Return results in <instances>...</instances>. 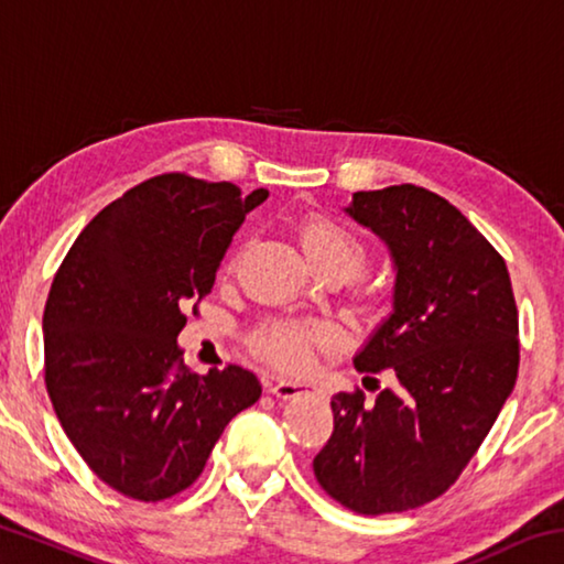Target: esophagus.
<instances>
[{
    "label": "esophagus",
    "instance_id": "1",
    "mask_svg": "<svg viewBox=\"0 0 564 564\" xmlns=\"http://www.w3.org/2000/svg\"><path fill=\"white\" fill-rule=\"evenodd\" d=\"M316 386L311 383H301V380H291V378H281L271 386V393L281 400H291V398H301V395H313L316 393Z\"/></svg>",
    "mask_w": 564,
    "mask_h": 564
}]
</instances>
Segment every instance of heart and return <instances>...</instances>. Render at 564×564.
Listing matches in <instances>:
<instances>
[{"label":"heart","mask_w":564,"mask_h":564,"mask_svg":"<svg viewBox=\"0 0 564 564\" xmlns=\"http://www.w3.org/2000/svg\"><path fill=\"white\" fill-rule=\"evenodd\" d=\"M301 246L305 259L318 273H336L352 281L366 271L370 251L358 234H352L330 218H316L301 228ZM251 350L283 370H305L316 358V350L338 346V333L323 323L265 321L251 333Z\"/></svg>","instance_id":"b5f03b06"}]
</instances>
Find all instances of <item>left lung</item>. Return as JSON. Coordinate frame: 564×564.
Masks as SVG:
<instances>
[{
    "instance_id": "left-lung-1",
    "label": "left lung",
    "mask_w": 564,
    "mask_h": 564,
    "mask_svg": "<svg viewBox=\"0 0 564 564\" xmlns=\"http://www.w3.org/2000/svg\"><path fill=\"white\" fill-rule=\"evenodd\" d=\"M346 214L395 265L393 313L352 358L390 388L333 395L313 473L352 512H405L441 498L498 420L518 380V305L502 256L433 191H358Z\"/></svg>"
}]
</instances>
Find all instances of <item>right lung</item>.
<instances>
[{
  "label": "right lung",
  "instance_id": "obj_1",
  "mask_svg": "<svg viewBox=\"0 0 564 564\" xmlns=\"http://www.w3.org/2000/svg\"><path fill=\"white\" fill-rule=\"evenodd\" d=\"M265 198L228 181L154 176L101 208L54 275L46 393L76 453L127 498L159 502L194 485L224 427L261 398L241 366L191 373L176 338Z\"/></svg>",
  "mask_w": 564,
  "mask_h": 564
}]
</instances>
